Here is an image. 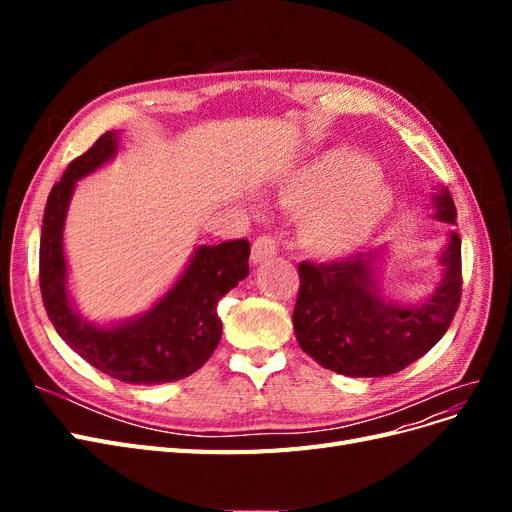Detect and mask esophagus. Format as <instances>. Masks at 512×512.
Here are the masks:
<instances>
[{
    "instance_id": "esophagus-1",
    "label": "esophagus",
    "mask_w": 512,
    "mask_h": 512,
    "mask_svg": "<svg viewBox=\"0 0 512 512\" xmlns=\"http://www.w3.org/2000/svg\"><path fill=\"white\" fill-rule=\"evenodd\" d=\"M277 254V241L271 235H262L254 241L252 245V262L258 265V262H265Z\"/></svg>"
}]
</instances>
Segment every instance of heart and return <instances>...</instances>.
Wrapping results in <instances>:
<instances>
[{
    "label": "heart",
    "mask_w": 512,
    "mask_h": 512,
    "mask_svg": "<svg viewBox=\"0 0 512 512\" xmlns=\"http://www.w3.org/2000/svg\"><path fill=\"white\" fill-rule=\"evenodd\" d=\"M277 198L290 211H303L301 245L324 258L359 250L393 209V194L376 177L374 162L348 149L324 151L292 168Z\"/></svg>",
    "instance_id": "heart-1"
}]
</instances>
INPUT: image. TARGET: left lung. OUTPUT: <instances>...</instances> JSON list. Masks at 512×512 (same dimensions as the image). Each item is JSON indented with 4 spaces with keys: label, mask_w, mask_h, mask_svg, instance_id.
Here are the masks:
<instances>
[{
    "label": "left lung",
    "mask_w": 512,
    "mask_h": 512,
    "mask_svg": "<svg viewBox=\"0 0 512 512\" xmlns=\"http://www.w3.org/2000/svg\"><path fill=\"white\" fill-rule=\"evenodd\" d=\"M436 218L455 224L448 190L433 194ZM376 254L299 265L294 335L303 352L335 374L380 378L421 359L451 327L461 299V239L451 232L438 288L423 305L386 303L376 282Z\"/></svg>",
    "instance_id": "obj_1"
}]
</instances>
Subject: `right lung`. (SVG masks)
<instances>
[{
    "label": "right lung",
    "instance_id": "right-lung-1",
    "mask_svg": "<svg viewBox=\"0 0 512 512\" xmlns=\"http://www.w3.org/2000/svg\"><path fill=\"white\" fill-rule=\"evenodd\" d=\"M119 132H106L72 160L49 194L40 235V292L59 337L102 374L128 384H162L194 374L222 337L218 301L250 273V241L200 245L188 269L149 312L96 327L68 297L64 222L74 185L115 158Z\"/></svg>",
    "mask_w": 512,
    "mask_h": 512
}]
</instances>
